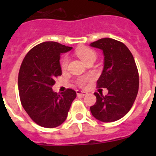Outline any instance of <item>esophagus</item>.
Segmentation results:
<instances>
[{"mask_svg":"<svg viewBox=\"0 0 156 156\" xmlns=\"http://www.w3.org/2000/svg\"><path fill=\"white\" fill-rule=\"evenodd\" d=\"M76 94L77 95H80V96H85V95L87 94V93L86 91H83V90H77Z\"/></svg>","mask_w":156,"mask_h":156,"instance_id":"1","label":"esophagus"}]
</instances>
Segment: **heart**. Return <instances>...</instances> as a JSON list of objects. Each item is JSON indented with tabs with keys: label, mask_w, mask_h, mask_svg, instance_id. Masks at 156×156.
I'll return each mask as SVG.
<instances>
[{
	"label": "heart",
	"mask_w": 156,
	"mask_h": 156,
	"mask_svg": "<svg viewBox=\"0 0 156 156\" xmlns=\"http://www.w3.org/2000/svg\"><path fill=\"white\" fill-rule=\"evenodd\" d=\"M76 55L78 56V57H79L84 63L86 62H87L88 60H90V59H95V58H96V54H95V52L93 50H91V49L87 48H80V49L76 50ZM68 58H63L61 62L62 69H66L67 68V66H68ZM92 79H93V77L92 76L81 77V78H80V79L78 80L77 83H78L79 86L84 87L85 85H86L88 82H90Z\"/></svg>",
	"instance_id": "b5f03b06"
}]
</instances>
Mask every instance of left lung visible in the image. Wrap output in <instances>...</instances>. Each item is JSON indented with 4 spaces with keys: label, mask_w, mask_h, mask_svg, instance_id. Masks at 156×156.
Segmentation results:
<instances>
[{
    "label": "left lung",
    "mask_w": 156,
    "mask_h": 156,
    "mask_svg": "<svg viewBox=\"0 0 156 156\" xmlns=\"http://www.w3.org/2000/svg\"><path fill=\"white\" fill-rule=\"evenodd\" d=\"M90 46L103 51L104 68L98 87L108 90L105 96L95 92L97 101L90 112L101 122L119 120L131 108L138 92V71L133 55L124 44L112 38H102Z\"/></svg>",
    "instance_id": "obj_1"
}]
</instances>
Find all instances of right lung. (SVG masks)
<instances>
[{
    "instance_id": "obj_1",
    "label": "right lung",
    "mask_w": 156,
    "mask_h": 156,
    "mask_svg": "<svg viewBox=\"0 0 156 156\" xmlns=\"http://www.w3.org/2000/svg\"><path fill=\"white\" fill-rule=\"evenodd\" d=\"M72 48L54 41L43 42L32 48L22 62L18 79L22 105L43 127H57L63 123L76 97L72 89L60 94L52 90L55 78L62 75L60 55Z\"/></svg>"
}]
</instances>
